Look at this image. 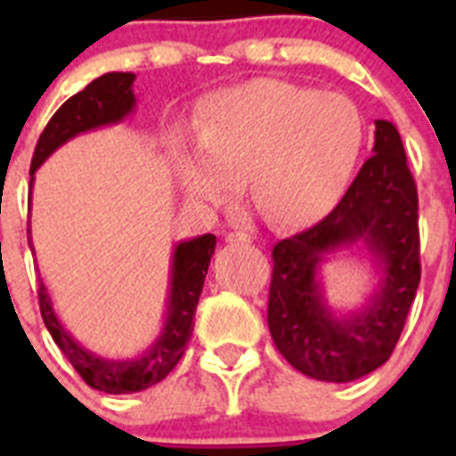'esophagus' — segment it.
<instances>
[{
    "instance_id": "esophagus-1",
    "label": "esophagus",
    "mask_w": 456,
    "mask_h": 456,
    "mask_svg": "<svg viewBox=\"0 0 456 456\" xmlns=\"http://www.w3.org/2000/svg\"><path fill=\"white\" fill-rule=\"evenodd\" d=\"M225 241L228 244H251V235H248L247 231H231L228 235H225Z\"/></svg>"
}]
</instances>
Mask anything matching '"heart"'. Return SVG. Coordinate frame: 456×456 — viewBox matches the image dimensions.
<instances>
[{
  "instance_id": "b5f03b06",
  "label": "heart",
  "mask_w": 456,
  "mask_h": 456,
  "mask_svg": "<svg viewBox=\"0 0 456 456\" xmlns=\"http://www.w3.org/2000/svg\"><path fill=\"white\" fill-rule=\"evenodd\" d=\"M363 146L365 118L347 95L260 77L205 100L196 136H173L171 157L189 199L219 205L247 178L257 215L299 228L336 208Z\"/></svg>"
}]
</instances>
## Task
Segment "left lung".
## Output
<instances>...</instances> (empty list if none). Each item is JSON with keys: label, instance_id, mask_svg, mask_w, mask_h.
I'll use <instances>...</instances> for the list:
<instances>
[{"label": "left lung", "instance_id": "1", "mask_svg": "<svg viewBox=\"0 0 456 456\" xmlns=\"http://www.w3.org/2000/svg\"><path fill=\"white\" fill-rule=\"evenodd\" d=\"M368 162L333 212L278 241L267 322L278 352L305 377L347 384L374 372L393 354L420 283L418 191L402 136L374 120ZM345 248L364 253L373 289L356 309L328 304L321 267Z\"/></svg>", "mask_w": 456, "mask_h": 456}]
</instances>
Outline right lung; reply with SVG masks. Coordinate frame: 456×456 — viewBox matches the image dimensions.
Masks as SVG:
<instances>
[{"label": "right lung", "instance_id": "obj_1", "mask_svg": "<svg viewBox=\"0 0 456 456\" xmlns=\"http://www.w3.org/2000/svg\"><path fill=\"white\" fill-rule=\"evenodd\" d=\"M134 79V72H107L102 77L93 79L84 91L75 93L70 100L56 109V114L52 116L36 143L29 171L31 189H34L36 171L50 159L52 152L66 146L75 136L109 127V125H118L134 114L136 95L132 88ZM27 232H29V247L34 253L31 228ZM215 247L216 237L209 232L183 240L173 247L171 260H168V292L162 329L143 352L127 358L98 356L79 345L56 315L50 289L40 278L38 304L47 331L91 388L109 395L139 393V390L159 384L178 365L187 342L191 340L193 313L203 292L205 273H208L209 260L215 256Z\"/></svg>", "mask_w": 456, "mask_h": 456}]
</instances>
